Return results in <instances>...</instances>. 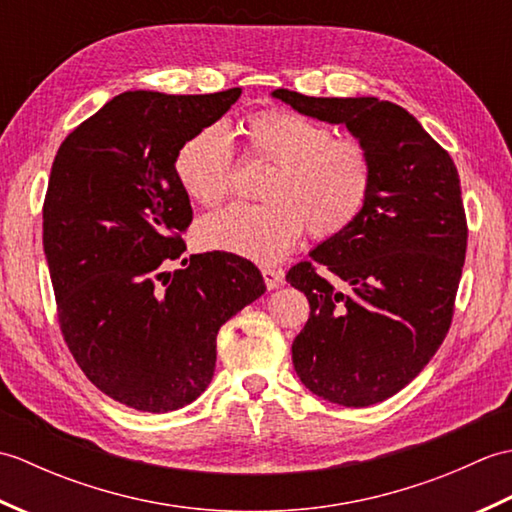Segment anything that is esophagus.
Here are the masks:
<instances>
[{
	"label": "esophagus",
	"instance_id": "34e87169",
	"mask_svg": "<svg viewBox=\"0 0 512 512\" xmlns=\"http://www.w3.org/2000/svg\"><path fill=\"white\" fill-rule=\"evenodd\" d=\"M262 275H264V281H266V288L268 290H275V288H279L281 284H284V270H279V268H262Z\"/></svg>",
	"mask_w": 512,
	"mask_h": 512
}]
</instances>
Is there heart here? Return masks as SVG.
Returning <instances> with one entry per match:
<instances>
[{
    "label": "heart",
    "instance_id": "obj_1",
    "mask_svg": "<svg viewBox=\"0 0 512 512\" xmlns=\"http://www.w3.org/2000/svg\"><path fill=\"white\" fill-rule=\"evenodd\" d=\"M244 154L273 165L264 204H233L195 226L204 250H222L273 264L297 244L303 228L314 239L345 233L374 189V158L363 140L334 136L332 127L284 107H266L239 123ZM176 176L191 200L220 204L235 182V151L224 127L191 134L176 154Z\"/></svg>",
    "mask_w": 512,
    "mask_h": 512
}]
</instances>
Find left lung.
I'll list each match as a JSON object with an SVG mask.
<instances>
[{"label":"left lung","mask_w":512,"mask_h":512,"mask_svg":"<svg viewBox=\"0 0 512 512\" xmlns=\"http://www.w3.org/2000/svg\"><path fill=\"white\" fill-rule=\"evenodd\" d=\"M273 96L345 125L374 158L361 217L292 266L286 281L310 301L292 343L301 383L336 405H376L422 372L451 328L469 239L458 169L396 103Z\"/></svg>","instance_id":"8db88e82"}]
</instances>
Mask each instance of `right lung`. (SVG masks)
Returning a JSON list of instances; mask_svg holds the SVG:
<instances>
[{
  "mask_svg": "<svg viewBox=\"0 0 512 512\" xmlns=\"http://www.w3.org/2000/svg\"><path fill=\"white\" fill-rule=\"evenodd\" d=\"M239 94L123 92L52 162L43 250L63 341L92 385L138 411L198 398L215 372L217 332L266 290L255 264L222 250L167 270L193 220L178 149Z\"/></svg>",
  "mask_w": 512,
  "mask_h": 512,
  "instance_id": "add662e5",
  "label": "right lung"
}]
</instances>
